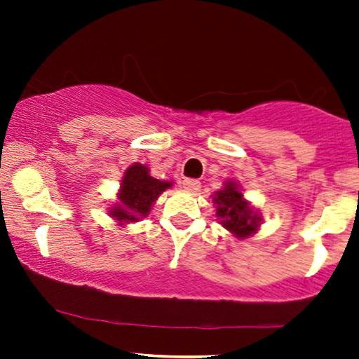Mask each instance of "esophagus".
I'll list each match as a JSON object with an SVG mask.
<instances>
[{
  "label": "esophagus",
  "instance_id": "34e87169",
  "mask_svg": "<svg viewBox=\"0 0 359 359\" xmlns=\"http://www.w3.org/2000/svg\"><path fill=\"white\" fill-rule=\"evenodd\" d=\"M183 188L191 191V193H196V191L201 189V181L193 180V178H186L183 181Z\"/></svg>",
  "mask_w": 359,
  "mask_h": 359
}]
</instances>
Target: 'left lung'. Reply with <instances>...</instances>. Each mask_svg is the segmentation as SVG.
Masks as SVG:
<instances>
[{
  "label": "left lung",
  "mask_w": 359,
  "mask_h": 359,
  "mask_svg": "<svg viewBox=\"0 0 359 359\" xmlns=\"http://www.w3.org/2000/svg\"><path fill=\"white\" fill-rule=\"evenodd\" d=\"M215 204V215L229 232H232L237 238H248L257 232L262 222L258 212H255L252 205L243 198L242 191L238 189L237 181H225L224 188L215 191L212 196Z\"/></svg>",
  "instance_id": "1"
}]
</instances>
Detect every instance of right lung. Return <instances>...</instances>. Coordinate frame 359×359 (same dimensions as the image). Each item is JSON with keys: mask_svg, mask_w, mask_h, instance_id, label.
<instances>
[{"mask_svg": "<svg viewBox=\"0 0 359 359\" xmlns=\"http://www.w3.org/2000/svg\"><path fill=\"white\" fill-rule=\"evenodd\" d=\"M171 186V181H160L150 176V170L145 165H130L121 181V189L117 193L119 201L109 209V215L121 225L137 222L149 215L158 196Z\"/></svg>", "mask_w": 359, "mask_h": 359, "instance_id": "obj_1", "label": "right lung"}]
</instances>
